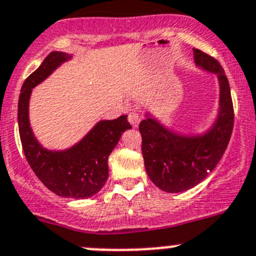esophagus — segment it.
Masks as SVG:
<instances>
[{
	"mask_svg": "<svg viewBox=\"0 0 256 256\" xmlns=\"http://www.w3.org/2000/svg\"><path fill=\"white\" fill-rule=\"evenodd\" d=\"M128 118V122H130V125L132 126V128H138V125H139L140 122L139 114H136V112H130Z\"/></svg>",
	"mask_w": 256,
	"mask_h": 256,
	"instance_id": "obj_1",
	"label": "esophagus"
}]
</instances>
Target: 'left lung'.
<instances>
[{
	"label": "left lung",
	"instance_id": "1",
	"mask_svg": "<svg viewBox=\"0 0 256 256\" xmlns=\"http://www.w3.org/2000/svg\"><path fill=\"white\" fill-rule=\"evenodd\" d=\"M196 66L214 73L220 83V107L212 128L202 135H180L164 128L154 117L139 125L146 173L162 190L178 193L193 188L216 168L228 148L234 128L230 84L221 64L194 49Z\"/></svg>",
	"mask_w": 256,
	"mask_h": 256
}]
</instances>
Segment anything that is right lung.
I'll use <instances>...</instances> for the list:
<instances>
[{"instance_id": "1", "label": "right lung", "mask_w": 256, "mask_h": 256, "mask_svg": "<svg viewBox=\"0 0 256 256\" xmlns=\"http://www.w3.org/2000/svg\"><path fill=\"white\" fill-rule=\"evenodd\" d=\"M72 56L52 52L42 66L24 82L18 97V120L22 150L28 166L42 184L66 198H88L100 192L108 178V156L124 131L131 128L128 116L104 120L80 142L62 152L42 148L32 134L28 121V101L32 88L42 83Z\"/></svg>"}]
</instances>
